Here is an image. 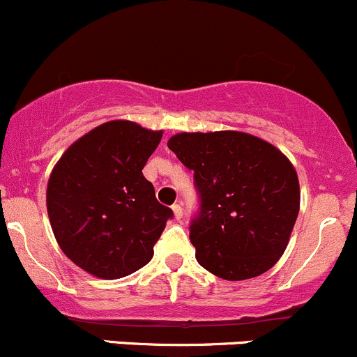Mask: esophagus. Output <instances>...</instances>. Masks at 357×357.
Listing matches in <instances>:
<instances>
[{"instance_id":"obj_1","label":"esophagus","mask_w":357,"mask_h":357,"mask_svg":"<svg viewBox=\"0 0 357 357\" xmlns=\"http://www.w3.org/2000/svg\"><path fill=\"white\" fill-rule=\"evenodd\" d=\"M172 209H174V214H175V218H177V220H180V218L183 216V209H182V206H180V204H174V206H172Z\"/></svg>"}]
</instances>
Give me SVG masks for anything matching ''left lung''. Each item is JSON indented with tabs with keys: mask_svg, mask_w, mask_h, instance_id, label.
<instances>
[{
	"mask_svg": "<svg viewBox=\"0 0 357 357\" xmlns=\"http://www.w3.org/2000/svg\"><path fill=\"white\" fill-rule=\"evenodd\" d=\"M168 148L194 170L199 211L189 229L197 262L226 281L269 271L300 213L289 160L267 141L236 131L180 132Z\"/></svg>",
	"mask_w": 357,
	"mask_h": 357,
	"instance_id": "obj_1",
	"label": "left lung"
}]
</instances>
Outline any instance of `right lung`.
I'll use <instances>...</instances> for the list:
<instances>
[{
  "label": "right lung",
  "mask_w": 357,
  "mask_h": 357,
  "mask_svg": "<svg viewBox=\"0 0 357 357\" xmlns=\"http://www.w3.org/2000/svg\"><path fill=\"white\" fill-rule=\"evenodd\" d=\"M162 131L110 121L66 149L47 183V213L61 250L102 279L132 274L151 260L174 211L143 175Z\"/></svg>",
  "instance_id": "right-lung-1"
}]
</instances>
